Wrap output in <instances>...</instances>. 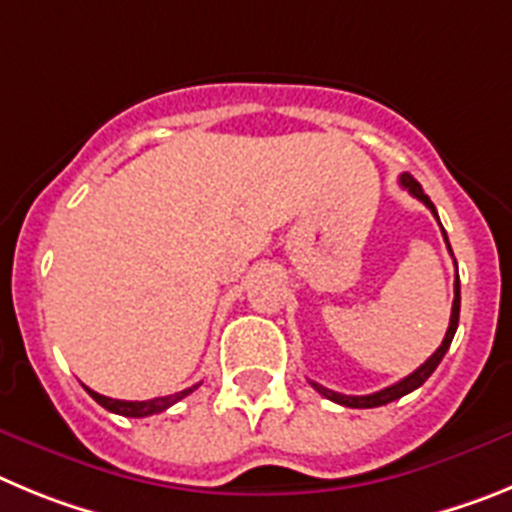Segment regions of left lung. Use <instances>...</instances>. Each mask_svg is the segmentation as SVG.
Instances as JSON below:
<instances>
[{"instance_id":"obj_1","label":"left lung","mask_w":512,"mask_h":512,"mask_svg":"<svg viewBox=\"0 0 512 512\" xmlns=\"http://www.w3.org/2000/svg\"><path fill=\"white\" fill-rule=\"evenodd\" d=\"M400 186L411 193V196H416L418 201H423V204L431 209V214L439 219V214H436V206L431 204V199H428L426 193H423L421 183H418L416 178L411 176V173H403V176H400ZM441 232H444V227H441ZM444 242H446V247H449V237H446V232H444ZM449 252H451V247H449ZM454 265H457V262H454ZM459 306H462V298H459V275H457V280H454V303H451V319H449V329H446L444 342H441V347L436 349V352L431 354V357H428L416 372H411V375L403 377V380L395 382V385H390V388H382V390H377V393H370V395H342V393H334V390L324 388V385H319V382H311V385L319 390L324 398L334 400V403H339V405H347V408H377V405H388V403H393V400L403 398V395L413 393L416 388H421L428 377L434 375V370L439 367L441 359H444V354H446V349H449L451 339H454V334H457Z\"/></svg>"}]
</instances>
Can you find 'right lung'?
<instances>
[{
	"label": "right lung",
	"instance_id": "add662e5",
	"mask_svg": "<svg viewBox=\"0 0 512 512\" xmlns=\"http://www.w3.org/2000/svg\"><path fill=\"white\" fill-rule=\"evenodd\" d=\"M196 388H199V385L181 390V393L163 395V398H153V400H114V398H107V395L94 393L91 388H86V390H89L91 398H94L101 408H107V411L119 413V416H127V418H145V416H155V413L168 411L170 405L178 403V400H183L186 395H191Z\"/></svg>",
	"mask_w": 512,
	"mask_h": 512
}]
</instances>
